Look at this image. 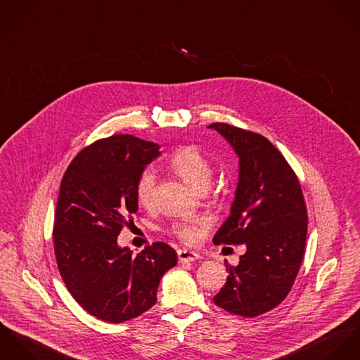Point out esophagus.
Wrapping results in <instances>:
<instances>
[{
    "mask_svg": "<svg viewBox=\"0 0 360 360\" xmlns=\"http://www.w3.org/2000/svg\"><path fill=\"white\" fill-rule=\"evenodd\" d=\"M201 255L195 252V251H189V250H178V259L179 262H192L200 259Z\"/></svg>",
    "mask_w": 360,
    "mask_h": 360,
    "instance_id": "1",
    "label": "esophagus"
}]
</instances>
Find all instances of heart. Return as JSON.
Listing matches in <instances>:
<instances>
[{
  "label": "heart",
  "mask_w": 360,
  "mask_h": 360,
  "mask_svg": "<svg viewBox=\"0 0 360 360\" xmlns=\"http://www.w3.org/2000/svg\"><path fill=\"white\" fill-rule=\"evenodd\" d=\"M169 165L176 174L181 175L186 184H189L196 191L208 188L211 182V165L195 146H182L176 149L169 159ZM156 184L158 175L153 168L148 167L139 174L135 192L138 201L142 205L149 207L153 202L156 195ZM202 228L204 224L201 222L178 221L171 225V232L182 241L191 244L199 239Z\"/></svg>",
  "instance_id": "b5f03b06"
}]
</instances>
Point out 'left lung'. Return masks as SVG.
I'll list each match as a JSON object with an SVG mask.
<instances>
[{"label": "left lung", "instance_id": "1", "mask_svg": "<svg viewBox=\"0 0 360 360\" xmlns=\"http://www.w3.org/2000/svg\"><path fill=\"white\" fill-rule=\"evenodd\" d=\"M218 131L239 156V182L231 215L215 244H245L238 266H228L217 307L244 318L274 308L290 292L300 271L308 232L307 205L292 168L262 135L225 122Z\"/></svg>", "mask_w": 360, "mask_h": 360}]
</instances>
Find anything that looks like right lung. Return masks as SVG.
I'll return each instance as SVG.
<instances>
[{
    "instance_id": "1",
    "label": "right lung",
    "mask_w": 360,
    "mask_h": 360,
    "mask_svg": "<svg viewBox=\"0 0 360 360\" xmlns=\"http://www.w3.org/2000/svg\"><path fill=\"white\" fill-rule=\"evenodd\" d=\"M159 149L127 134L101 139L81 150L60 182L53 224L58 269L73 298L98 319L122 323L150 309L162 275L176 265V252L165 243L135 257L117 244L138 211V176Z\"/></svg>"
}]
</instances>
